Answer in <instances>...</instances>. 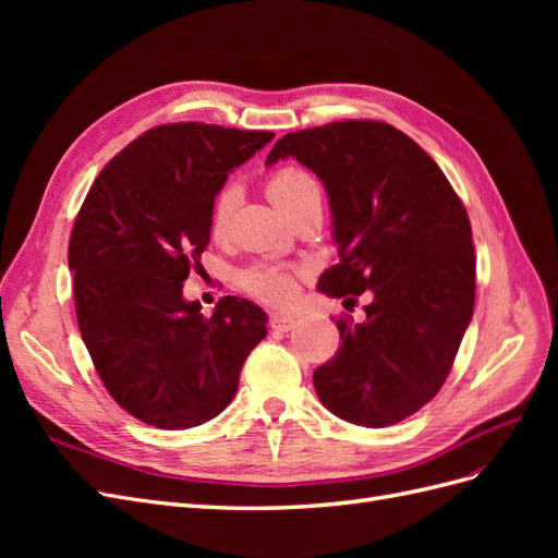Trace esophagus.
Instances as JSON below:
<instances>
[{
    "label": "esophagus",
    "instance_id": "esophagus-1",
    "mask_svg": "<svg viewBox=\"0 0 558 558\" xmlns=\"http://www.w3.org/2000/svg\"><path fill=\"white\" fill-rule=\"evenodd\" d=\"M269 326L277 332H289L295 326V318L289 314H272L269 316Z\"/></svg>",
    "mask_w": 558,
    "mask_h": 558
}]
</instances>
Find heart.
I'll return each mask as SVG.
<instances>
[{"label":"heart","instance_id":"obj_1","mask_svg":"<svg viewBox=\"0 0 558 558\" xmlns=\"http://www.w3.org/2000/svg\"><path fill=\"white\" fill-rule=\"evenodd\" d=\"M269 195L277 202V205L289 214L298 205H302L305 199L320 197L318 181L302 167H281L272 177H269ZM238 197L240 191L238 185L228 183L226 189L216 195L214 205H211V232L221 234L230 221V216L238 207ZM246 291L253 295H258L269 302H289L295 293V272L279 265H256L244 272L242 277Z\"/></svg>","mask_w":558,"mask_h":558}]
</instances>
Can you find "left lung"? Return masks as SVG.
Segmentation results:
<instances>
[{
  "instance_id": "left-lung-1",
  "label": "left lung",
  "mask_w": 558,
  "mask_h": 558,
  "mask_svg": "<svg viewBox=\"0 0 558 558\" xmlns=\"http://www.w3.org/2000/svg\"><path fill=\"white\" fill-rule=\"evenodd\" d=\"M286 158L312 170L328 195L340 263L316 289L373 295L363 324L337 320L342 347L314 369L316 393L349 424H398L440 391L472 318L468 214L437 162L386 123L291 132L265 165Z\"/></svg>"
}]
</instances>
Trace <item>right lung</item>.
Returning <instances> with one entry per match:
<instances>
[{"instance_id": "add662e5", "label": "right lung", "mask_w": 558, "mask_h": 558, "mask_svg": "<svg viewBox=\"0 0 558 558\" xmlns=\"http://www.w3.org/2000/svg\"><path fill=\"white\" fill-rule=\"evenodd\" d=\"M272 132L174 123L144 132L99 177L70 240L76 320L99 379L134 418L183 430L238 393L267 314L228 295L211 316L183 298L211 234V205Z\"/></svg>"}]
</instances>
